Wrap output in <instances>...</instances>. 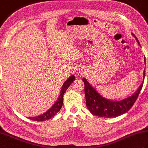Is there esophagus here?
<instances>
[{
    "mask_svg": "<svg viewBox=\"0 0 148 148\" xmlns=\"http://www.w3.org/2000/svg\"><path fill=\"white\" fill-rule=\"evenodd\" d=\"M80 74H81V75H84V72H80Z\"/></svg>",
    "mask_w": 148,
    "mask_h": 148,
    "instance_id": "obj_1",
    "label": "esophagus"
}]
</instances>
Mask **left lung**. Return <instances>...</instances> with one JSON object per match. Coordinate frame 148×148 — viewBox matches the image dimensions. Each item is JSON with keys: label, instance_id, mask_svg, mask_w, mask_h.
Returning a JSON list of instances; mask_svg holds the SVG:
<instances>
[{"label": "left lung", "instance_id": "left-lung-1", "mask_svg": "<svg viewBox=\"0 0 148 148\" xmlns=\"http://www.w3.org/2000/svg\"><path fill=\"white\" fill-rule=\"evenodd\" d=\"M132 36L136 38L137 43L140 46L136 36L134 34ZM144 62H146L144 56ZM144 77L145 69L143 73V81L136 92L131 96L119 101H112L105 99L97 92V91L91 85L85 78H83L84 83V93L86 97V107L92 114L103 118H114L127 112L133 106L136 101L139 94L142 89Z\"/></svg>", "mask_w": 148, "mask_h": 148}]
</instances>
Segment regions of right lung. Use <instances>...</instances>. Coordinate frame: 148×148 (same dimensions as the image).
Wrapping results in <instances>:
<instances>
[{
    "label": "right lung",
    "mask_w": 148,
    "mask_h": 148,
    "mask_svg": "<svg viewBox=\"0 0 148 148\" xmlns=\"http://www.w3.org/2000/svg\"><path fill=\"white\" fill-rule=\"evenodd\" d=\"M74 80L75 76L74 75H72L71 77H69L68 79L65 81L62 85L60 93V95L57 99V101H56V102L53 105V106L48 110V111H47L45 113H44V114L41 115L36 116V117L33 118H29V119H32L33 121H44L45 120H47V119H49L53 118L56 113L60 111V110L62 108L63 104V97H64V94Z\"/></svg>",
    "instance_id": "obj_1"
}]
</instances>
